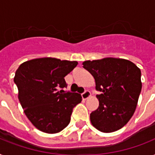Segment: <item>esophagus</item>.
Returning <instances> with one entry per match:
<instances>
[{
  "instance_id": "esophagus-1",
  "label": "esophagus",
  "mask_w": 155,
  "mask_h": 155,
  "mask_svg": "<svg viewBox=\"0 0 155 155\" xmlns=\"http://www.w3.org/2000/svg\"><path fill=\"white\" fill-rule=\"evenodd\" d=\"M81 96H82L83 99L86 100L89 97H91V92H90L88 90H85L84 92H83L82 94H81Z\"/></svg>"
}]
</instances>
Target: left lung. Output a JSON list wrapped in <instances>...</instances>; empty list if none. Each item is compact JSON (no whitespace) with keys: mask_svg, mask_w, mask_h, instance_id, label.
<instances>
[{"mask_svg":"<svg viewBox=\"0 0 155 155\" xmlns=\"http://www.w3.org/2000/svg\"><path fill=\"white\" fill-rule=\"evenodd\" d=\"M83 68L96 81L99 107L90 114L92 125L104 133L117 131L126 125L137 107L142 90L141 71L126 59L105 58L87 60Z\"/></svg>","mask_w":155,"mask_h":155,"instance_id":"obj_1","label":"left lung"}]
</instances>
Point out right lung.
Here are the masks:
<instances>
[{
    "instance_id": "right-lung-1",
    "label": "right lung",
    "mask_w": 155,
    "mask_h": 155,
    "mask_svg": "<svg viewBox=\"0 0 155 155\" xmlns=\"http://www.w3.org/2000/svg\"><path fill=\"white\" fill-rule=\"evenodd\" d=\"M76 61L54 58H35L19 66L14 83L25 115L42 132L55 134L69 124L73 108L82 101L76 92H64V77Z\"/></svg>"
}]
</instances>
